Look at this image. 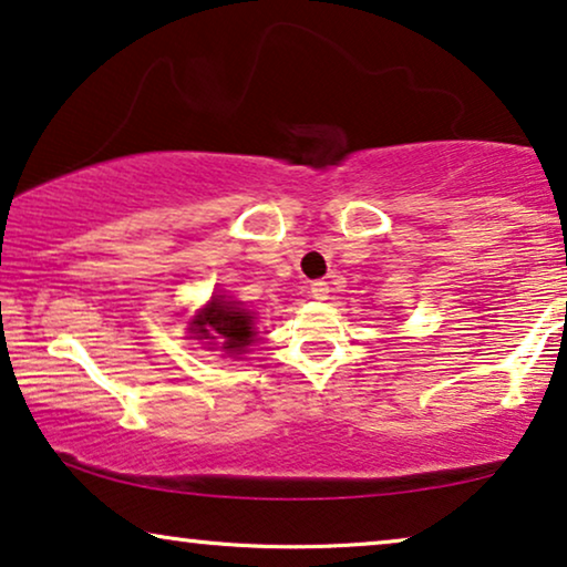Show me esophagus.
I'll list each match as a JSON object with an SVG mask.
<instances>
[{
    "instance_id": "1",
    "label": "esophagus",
    "mask_w": 567,
    "mask_h": 567,
    "mask_svg": "<svg viewBox=\"0 0 567 567\" xmlns=\"http://www.w3.org/2000/svg\"><path fill=\"white\" fill-rule=\"evenodd\" d=\"M310 295H313L316 300H326L329 298V282H323V280L310 282Z\"/></svg>"
}]
</instances>
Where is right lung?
<instances>
[{
  "instance_id": "right-lung-1",
  "label": "right lung",
  "mask_w": 567,
  "mask_h": 567,
  "mask_svg": "<svg viewBox=\"0 0 567 567\" xmlns=\"http://www.w3.org/2000/svg\"><path fill=\"white\" fill-rule=\"evenodd\" d=\"M193 333L197 339H220L228 352H244L254 339V326L251 316L236 302L213 298L205 313L197 316Z\"/></svg>"
}]
</instances>
